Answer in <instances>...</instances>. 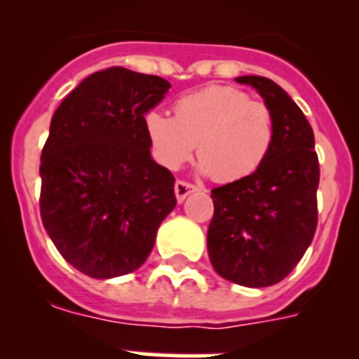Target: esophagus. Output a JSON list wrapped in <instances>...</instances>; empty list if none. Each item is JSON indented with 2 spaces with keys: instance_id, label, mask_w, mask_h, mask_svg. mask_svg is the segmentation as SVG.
Here are the masks:
<instances>
[{
  "instance_id": "34e87169",
  "label": "esophagus",
  "mask_w": 359,
  "mask_h": 359,
  "mask_svg": "<svg viewBox=\"0 0 359 359\" xmlns=\"http://www.w3.org/2000/svg\"><path fill=\"white\" fill-rule=\"evenodd\" d=\"M198 190V187L192 185V183L189 182H183V180H177L176 185H174V192H176V199L180 203L185 201V198L189 194H192V192H196Z\"/></svg>"
}]
</instances>
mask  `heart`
I'll use <instances>...</instances> for the list:
<instances>
[{
    "label": "heart",
    "instance_id": "1",
    "mask_svg": "<svg viewBox=\"0 0 359 359\" xmlns=\"http://www.w3.org/2000/svg\"><path fill=\"white\" fill-rule=\"evenodd\" d=\"M145 131L158 161L180 169L198 144L201 170L217 183L252 176L273 149L277 123L264 102L231 86H210L174 102V116L151 109Z\"/></svg>",
    "mask_w": 359,
    "mask_h": 359
}]
</instances>
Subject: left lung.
I'll use <instances>...</instances> for the list:
<instances>
[{
  "mask_svg": "<svg viewBox=\"0 0 359 359\" xmlns=\"http://www.w3.org/2000/svg\"><path fill=\"white\" fill-rule=\"evenodd\" d=\"M273 111L277 135L252 176L212 190L208 255L223 278L241 286H273L293 271L315 237L320 182L315 135L302 109L266 77H237Z\"/></svg>",
  "mask_w": 359,
  "mask_h": 359,
  "instance_id": "8db88e82",
  "label": "left lung"
}]
</instances>
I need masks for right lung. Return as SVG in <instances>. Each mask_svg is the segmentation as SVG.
Returning a JSON list of instances; mask_svg holds the SVG:
<instances>
[{
    "instance_id": "obj_1",
    "label": "right lung",
    "mask_w": 359,
    "mask_h": 359,
    "mask_svg": "<svg viewBox=\"0 0 359 359\" xmlns=\"http://www.w3.org/2000/svg\"><path fill=\"white\" fill-rule=\"evenodd\" d=\"M170 84L122 66L86 77L57 107L41 152V219L75 269L140 268L176 207L174 176L151 158L145 113Z\"/></svg>"
}]
</instances>
